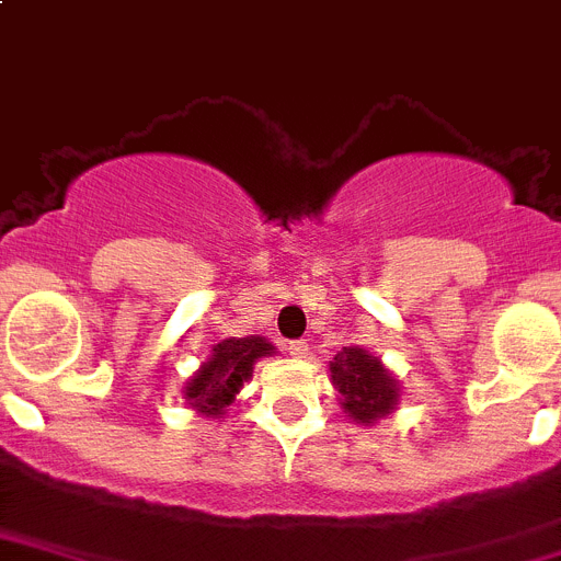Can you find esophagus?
Wrapping results in <instances>:
<instances>
[{"instance_id": "1", "label": "esophagus", "mask_w": 561, "mask_h": 561, "mask_svg": "<svg viewBox=\"0 0 561 561\" xmlns=\"http://www.w3.org/2000/svg\"><path fill=\"white\" fill-rule=\"evenodd\" d=\"M287 352H290L293 357H307L310 346H307V341H290L287 343Z\"/></svg>"}]
</instances>
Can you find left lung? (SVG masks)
I'll return each instance as SVG.
<instances>
[{"label": "left lung", "instance_id": "left-lung-1", "mask_svg": "<svg viewBox=\"0 0 561 561\" xmlns=\"http://www.w3.org/2000/svg\"><path fill=\"white\" fill-rule=\"evenodd\" d=\"M330 371L332 386L341 393L343 411L350 413L355 422L371 425L397 405V397H400L397 380L368 352L346 346L330 363Z\"/></svg>", "mask_w": 561, "mask_h": 561}]
</instances>
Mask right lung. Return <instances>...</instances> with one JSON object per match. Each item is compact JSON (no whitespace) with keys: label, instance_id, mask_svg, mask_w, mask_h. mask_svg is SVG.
Masks as SVG:
<instances>
[{"label":"right lung","instance_id":"obj_1","mask_svg":"<svg viewBox=\"0 0 561 561\" xmlns=\"http://www.w3.org/2000/svg\"><path fill=\"white\" fill-rule=\"evenodd\" d=\"M271 350L274 346L265 337H226L211 350L198 375L186 382L184 400L206 416L218 419L224 408L231 405L243 380L251 377L254 363L271 355Z\"/></svg>","mask_w":561,"mask_h":561}]
</instances>
